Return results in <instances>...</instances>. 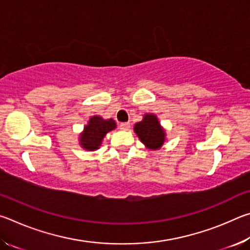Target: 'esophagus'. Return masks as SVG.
<instances>
[{
    "instance_id": "1",
    "label": "esophagus",
    "mask_w": 250,
    "mask_h": 250,
    "mask_svg": "<svg viewBox=\"0 0 250 250\" xmlns=\"http://www.w3.org/2000/svg\"><path fill=\"white\" fill-rule=\"evenodd\" d=\"M119 126L121 130H128L130 128V124L129 122H121Z\"/></svg>"
}]
</instances>
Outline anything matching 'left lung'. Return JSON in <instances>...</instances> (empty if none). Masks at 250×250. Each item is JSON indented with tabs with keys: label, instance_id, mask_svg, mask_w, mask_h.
<instances>
[{
	"label": "left lung",
	"instance_id": "8db88e82",
	"mask_svg": "<svg viewBox=\"0 0 250 250\" xmlns=\"http://www.w3.org/2000/svg\"><path fill=\"white\" fill-rule=\"evenodd\" d=\"M134 131L142 143L150 149H159L163 145L166 134L153 115H146L141 122L134 125Z\"/></svg>",
	"mask_w": 250,
	"mask_h": 250
}]
</instances>
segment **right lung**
Wrapping results in <instances>:
<instances>
[{
  "instance_id": "add662e5",
  "label": "right lung",
  "mask_w": 250,
  "mask_h": 250,
  "mask_svg": "<svg viewBox=\"0 0 250 250\" xmlns=\"http://www.w3.org/2000/svg\"><path fill=\"white\" fill-rule=\"evenodd\" d=\"M116 128V122L112 119L104 120L100 117H92L89 124L86 125L80 138V143L84 149L94 151L98 149L105 133Z\"/></svg>"
}]
</instances>
